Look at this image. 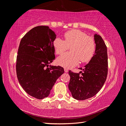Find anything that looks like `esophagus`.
I'll use <instances>...</instances> for the list:
<instances>
[{
  "label": "esophagus",
  "instance_id": "1",
  "mask_svg": "<svg viewBox=\"0 0 126 126\" xmlns=\"http://www.w3.org/2000/svg\"><path fill=\"white\" fill-rule=\"evenodd\" d=\"M64 72H66V73H67V72H68V69H67V68H64Z\"/></svg>",
  "mask_w": 126,
  "mask_h": 126
}]
</instances>
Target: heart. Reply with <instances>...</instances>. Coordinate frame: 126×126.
<instances>
[{
    "label": "heart",
    "instance_id": "b5f03b06",
    "mask_svg": "<svg viewBox=\"0 0 126 126\" xmlns=\"http://www.w3.org/2000/svg\"><path fill=\"white\" fill-rule=\"evenodd\" d=\"M63 37L64 40L57 37L53 40V46L55 53L58 55L63 54L69 47L71 52L59 57L57 60L58 64L65 68H71L77 65L80 60L84 63L92 58L95 49L92 37L76 29L67 32Z\"/></svg>",
    "mask_w": 126,
    "mask_h": 126
}]
</instances>
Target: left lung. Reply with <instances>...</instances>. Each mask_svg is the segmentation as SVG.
<instances>
[{
    "label": "left lung",
    "mask_w": 126,
    "mask_h": 126,
    "mask_svg": "<svg viewBox=\"0 0 126 126\" xmlns=\"http://www.w3.org/2000/svg\"><path fill=\"white\" fill-rule=\"evenodd\" d=\"M95 50L89 63L79 73L69 71L68 88L74 99L85 100L95 95L106 82L108 74L107 48L101 36L94 35ZM81 73V75L80 74Z\"/></svg>",
    "instance_id": "1"
}]
</instances>
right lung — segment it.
Returning a JSON list of instances; mask_svg holds the SVG:
<instances>
[{
	"label": "right lung",
	"mask_w": 126,
	"mask_h": 126,
	"mask_svg": "<svg viewBox=\"0 0 126 126\" xmlns=\"http://www.w3.org/2000/svg\"><path fill=\"white\" fill-rule=\"evenodd\" d=\"M56 35L49 27H35L20 40L16 56V72L19 82L31 96L47 97L57 79L64 73L61 66H50L55 59L53 42Z\"/></svg>",
	"instance_id": "obj_1"
}]
</instances>
